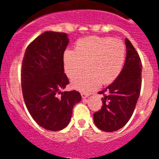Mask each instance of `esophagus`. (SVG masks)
<instances>
[{"label":"esophagus","instance_id":"34e87169","mask_svg":"<svg viewBox=\"0 0 159 159\" xmlns=\"http://www.w3.org/2000/svg\"><path fill=\"white\" fill-rule=\"evenodd\" d=\"M81 97H82V98H86L89 97V94H84V93H81Z\"/></svg>","mask_w":159,"mask_h":159}]
</instances>
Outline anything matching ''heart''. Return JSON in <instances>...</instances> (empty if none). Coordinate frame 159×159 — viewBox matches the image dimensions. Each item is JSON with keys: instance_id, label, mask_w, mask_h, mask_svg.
Returning a JSON list of instances; mask_svg holds the SVG:
<instances>
[{"instance_id": "heart-1", "label": "heart", "mask_w": 159, "mask_h": 159, "mask_svg": "<svg viewBox=\"0 0 159 159\" xmlns=\"http://www.w3.org/2000/svg\"><path fill=\"white\" fill-rule=\"evenodd\" d=\"M125 46L119 40L91 36L81 38L75 50L64 53V68L72 78L86 67L89 70L72 79L74 89L89 93L101 84H111L119 76L125 60Z\"/></svg>"}]
</instances>
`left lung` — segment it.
Segmentation results:
<instances>
[{
  "mask_svg": "<svg viewBox=\"0 0 159 159\" xmlns=\"http://www.w3.org/2000/svg\"><path fill=\"white\" fill-rule=\"evenodd\" d=\"M125 45L127 54L124 67L117 79L98 92L103 94L102 109L94 114L95 125L107 132L115 131L125 125L134 112L140 94L142 61L127 38Z\"/></svg>",
  "mask_w": 159,
  "mask_h": 159,
  "instance_id": "left-lung-1",
  "label": "left lung"
}]
</instances>
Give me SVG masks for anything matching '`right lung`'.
Returning <instances> with one entry per match:
<instances>
[{
	"label": "right lung",
	"instance_id": "right-lung-1",
	"mask_svg": "<svg viewBox=\"0 0 159 159\" xmlns=\"http://www.w3.org/2000/svg\"><path fill=\"white\" fill-rule=\"evenodd\" d=\"M69 39L65 33L46 31L28 46L22 61L24 100L33 119L49 131L67 127L78 91H61L69 84L64 72V52Z\"/></svg>",
	"mask_w": 159,
	"mask_h": 159
}]
</instances>
